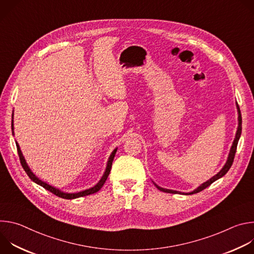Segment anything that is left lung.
Returning <instances> with one entry per match:
<instances>
[{
  "instance_id": "1",
  "label": "left lung",
  "mask_w": 254,
  "mask_h": 254,
  "mask_svg": "<svg viewBox=\"0 0 254 254\" xmlns=\"http://www.w3.org/2000/svg\"><path fill=\"white\" fill-rule=\"evenodd\" d=\"M236 107H237V113H238V127H237V130H236V134H235V138L232 142V146H231V149H230V152H229V155H228V158H227V161L225 163V165L223 166V168L220 170V172L217 173L215 176H213L211 179H209L208 181H206L205 183H203L202 185H200L198 188H196L194 191L190 192V193H182V192H179V191H175V190H170V189H165V188H162L160 186H158L155 182V186L160 190V191H163V192H166V193H172V194H185V195H191V194H195V193H198L202 190H204L205 188L209 187L213 182H215L216 180H218L220 178H222L228 171L229 169L231 168L232 166V163H233V160H234V157H235V153H236V149H237V143H238V140L240 138V135H241V129H242V119H241V114H240V110H239V106L236 102Z\"/></svg>"
}]
</instances>
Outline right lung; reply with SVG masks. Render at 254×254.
Instances as JSON below:
<instances>
[{
	"instance_id": "right-lung-1",
	"label": "right lung",
	"mask_w": 254,
	"mask_h": 254,
	"mask_svg": "<svg viewBox=\"0 0 254 254\" xmlns=\"http://www.w3.org/2000/svg\"><path fill=\"white\" fill-rule=\"evenodd\" d=\"M12 119H13V118H12ZM12 132H13V134H14V122H13V120H12ZM16 146H17L18 155H19V158H20L21 165H22L23 169L25 170V172L27 173V175L29 176V178L33 181V182H35L36 184H38V185L42 186L43 188H45L46 190L50 191L51 193H53L54 195H56V196H58V197H60V198H63V199H70V200H71V199H75V198H79V197H83V196H87V195H90V194H93V193H96L97 191H99V190L101 189V187H102L103 184L105 183V181H106L108 175H110V173H111L113 161H114L115 156H116V153H117V151H118V148H116V149L113 151V153L111 154L110 158H108L107 164H106L105 171H104V173H103L101 179L99 180V182H98L95 186H93V187H91V188H89V189H86V190L77 192V193H66V192H63V191H61V190H59V189H57V188H55V187H53V186L47 184L46 182H43V181L40 180L38 177H36V176L34 175V173L31 171V169L29 168L28 164L26 163V160H25V158H24V156H23V154H22V152H21V150H20V146H19L17 141H16Z\"/></svg>"
}]
</instances>
